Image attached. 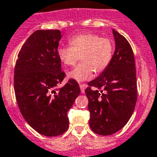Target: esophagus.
Masks as SVG:
<instances>
[{
	"label": "esophagus",
	"mask_w": 157,
	"mask_h": 157,
	"mask_svg": "<svg viewBox=\"0 0 157 157\" xmlns=\"http://www.w3.org/2000/svg\"><path fill=\"white\" fill-rule=\"evenodd\" d=\"M86 87H87V85H86V84H80V92H81L82 94H84V92H85Z\"/></svg>",
	"instance_id": "esophagus-1"
}]
</instances>
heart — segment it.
<instances>
[{
	"instance_id": "b5f03b06",
	"label": "heart",
	"mask_w": 157,
	"mask_h": 157,
	"mask_svg": "<svg viewBox=\"0 0 157 157\" xmlns=\"http://www.w3.org/2000/svg\"><path fill=\"white\" fill-rule=\"evenodd\" d=\"M70 46L58 48L59 60L66 66L82 63L67 73V77L77 82L91 80L94 74L102 73L109 65L114 52L113 41L91 33H80L70 38Z\"/></svg>"
}]
</instances>
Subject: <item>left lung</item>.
I'll return each mask as SVG.
<instances>
[{
    "label": "left lung",
    "mask_w": 157,
    "mask_h": 157,
    "mask_svg": "<svg viewBox=\"0 0 157 157\" xmlns=\"http://www.w3.org/2000/svg\"><path fill=\"white\" fill-rule=\"evenodd\" d=\"M113 34L115 51L112 60L97 78L89 82L85 90L91 115L89 125L100 135H113L124 128L133 114L137 101L133 52L126 38L115 29Z\"/></svg>",
    "instance_id": "left-lung-1"
}]
</instances>
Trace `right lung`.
I'll return each instance as SVG.
<instances>
[{
	"label": "right lung",
	"mask_w": 157,
	"mask_h": 157,
	"mask_svg": "<svg viewBox=\"0 0 157 157\" xmlns=\"http://www.w3.org/2000/svg\"><path fill=\"white\" fill-rule=\"evenodd\" d=\"M61 31H35L21 48L14 76L17 103L24 119L38 133L58 136L69 128L68 110L80 93L76 80L58 87L65 77L57 54Z\"/></svg>",
	"instance_id": "right-lung-1"
}]
</instances>
